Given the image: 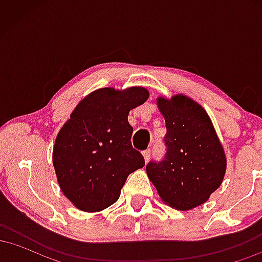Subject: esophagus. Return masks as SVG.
Segmentation results:
<instances>
[{
  "instance_id": "obj_1",
  "label": "esophagus",
  "mask_w": 262,
  "mask_h": 262,
  "mask_svg": "<svg viewBox=\"0 0 262 262\" xmlns=\"http://www.w3.org/2000/svg\"><path fill=\"white\" fill-rule=\"evenodd\" d=\"M143 156H144V160H145V162H148L150 156H151V150L148 149V150H145V151H143Z\"/></svg>"
}]
</instances>
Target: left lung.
Segmentation results:
<instances>
[{
	"mask_svg": "<svg viewBox=\"0 0 262 262\" xmlns=\"http://www.w3.org/2000/svg\"><path fill=\"white\" fill-rule=\"evenodd\" d=\"M165 118L166 155L149 162L146 173L161 201L189 210L206 203L223 182L227 156L206 110L188 96L156 98Z\"/></svg>",
	"mask_w": 262,
	"mask_h": 262,
	"instance_id": "obj_1",
	"label": "left lung"
}]
</instances>
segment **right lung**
<instances>
[{
  "label": "right lung",
  "instance_id": "obj_1",
  "mask_svg": "<svg viewBox=\"0 0 262 262\" xmlns=\"http://www.w3.org/2000/svg\"><path fill=\"white\" fill-rule=\"evenodd\" d=\"M149 98L145 87H103L79 102L56 135L53 165L64 196L82 212L117 202L129 173L145 165L132 148L129 111Z\"/></svg>",
  "mask_w": 262,
  "mask_h": 262
}]
</instances>
